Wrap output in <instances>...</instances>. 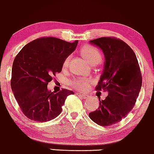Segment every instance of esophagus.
Here are the masks:
<instances>
[{
  "instance_id": "1",
  "label": "esophagus",
  "mask_w": 154,
  "mask_h": 154,
  "mask_svg": "<svg viewBox=\"0 0 154 154\" xmlns=\"http://www.w3.org/2000/svg\"><path fill=\"white\" fill-rule=\"evenodd\" d=\"M76 94L78 96H80L82 97V98H84V99H89V96L87 95V94H81V93H76Z\"/></svg>"
}]
</instances>
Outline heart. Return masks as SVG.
I'll use <instances>...</instances> for the list:
<instances>
[{"instance_id": "obj_1", "label": "heart", "mask_w": 154, "mask_h": 154, "mask_svg": "<svg viewBox=\"0 0 154 154\" xmlns=\"http://www.w3.org/2000/svg\"><path fill=\"white\" fill-rule=\"evenodd\" d=\"M82 56L89 61L91 65H96L100 63L103 59V55L97 48L91 46H85L81 50ZM70 56L67 57L63 62V68H65L68 66L70 63ZM70 84L78 90L84 91L89 88L91 84V80L88 78H79L73 79L70 81Z\"/></svg>"}]
</instances>
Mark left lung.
Wrapping results in <instances>:
<instances>
[{
  "label": "left lung",
  "mask_w": 154,
  "mask_h": 154,
  "mask_svg": "<svg viewBox=\"0 0 154 154\" xmlns=\"http://www.w3.org/2000/svg\"><path fill=\"white\" fill-rule=\"evenodd\" d=\"M105 55V63L97 91L108 93L99 108L89 116L98 125L108 127L121 122L135 105L142 86V74L134 51L122 40L102 37L90 41Z\"/></svg>",
  "instance_id": "left-lung-1"
}]
</instances>
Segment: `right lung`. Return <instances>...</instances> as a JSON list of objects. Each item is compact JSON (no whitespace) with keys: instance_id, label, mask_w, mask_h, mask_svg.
<instances>
[{"instance_id":"add662e5","label":"right lung","mask_w":154,"mask_h":154,"mask_svg":"<svg viewBox=\"0 0 154 154\" xmlns=\"http://www.w3.org/2000/svg\"><path fill=\"white\" fill-rule=\"evenodd\" d=\"M72 43L54 37H42L25 45L14 60L11 87L22 112L35 122H46L62 112L65 99L72 91L63 89L49 91L47 85L63 62L77 46Z\"/></svg>"}]
</instances>
